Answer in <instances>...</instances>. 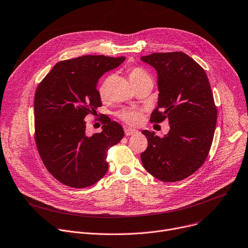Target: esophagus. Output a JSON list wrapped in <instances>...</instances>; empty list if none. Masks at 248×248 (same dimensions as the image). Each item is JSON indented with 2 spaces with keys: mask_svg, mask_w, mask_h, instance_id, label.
I'll return each mask as SVG.
<instances>
[{
  "mask_svg": "<svg viewBox=\"0 0 248 248\" xmlns=\"http://www.w3.org/2000/svg\"><path fill=\"white\" fill-rule=\"evenodd\" d=\"M138 132L139 131L137 129H134V128H125L124 129V133H125V136H127V137L133 136V134H137Z\"/></svg>",
  "mask_w": 248,
  "mask_h": 248,
  "instance_id": "1",
  "label": "esophagus"
}]
</instances>
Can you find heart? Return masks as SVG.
Listing matches in <instances>:
<instances>
[{
    "label": "heart",
    "mask_w": 248,
    "mask_h": 248,
    "mask_svg": "<svg viewBox=\"0 0 248 248\" xmlns=\"http://www.w3.org/2000/svg\"><path fill=\"white\" fill-rule=\"evenodd\" d=\"M128 77H129V80L131 81V83L139 81L140 79L150 78L149 74L144 69L140 68V67H132V68H129L128 69ZM108 82H109V78L106 77L99 86L98 91H99V95L102 99H104L106 97ZM119 116L124 122L129 124H138L141 119L140 112L138 110H133V109H124L120 112Z\"/></svg>",
    "instance_id": "heart-1"
}]
</instances>
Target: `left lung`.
Here are the masks:
<instances>
[{
    "label": "left lung",
    "instance_id": "1",
    "mask_svg": "<svg viewBox=\"0 0 248 248\" xmlns=\"http://www.w3.org/2000/svg\"><path fill=\"white\" fill-rule=\"evenodd\" d=\"M157 72L158 101L150 122L168 119L164 138L142 130L148 146L140 154L147 172L177 182L196 172L209 154L217 111L205 70L183 52L152 53L140 58Z\"/></svg>",
    "mask_w": 248,
    "mask_h": 248
}]
</instances>
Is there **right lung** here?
I'll use <instances>...</instances> for the list:
<instances>
[{"label": "right lung", "mask_w": 248, "mask_h": 248, "mask_svg": "<svg viewBox=\"0 0 248 248\" xmlns=\"http://www.w3.org/2000/svg\"><path fill=\"white\" fill-rule=\"evenodd\" d=\"M125 57L84 55L58 62L34 96L35 142L46 169L72 188L97 183L107 173L109 147L124 138L117 122L106 118L100 133L88 136L86 116L102 106L99 79Z\"/></svg>", "instance_id": "right-lung-1"}]
</instances>
